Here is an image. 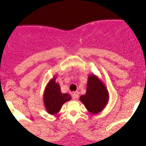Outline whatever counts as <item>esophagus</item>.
<instances>
[{
  "label": "esophagus",
  "instance_id": "esophagus-1",
  "mask_svg": "<svg viewBox=\"0 0 146 146\" xmlns=\"http://www.w3.org/2000/svg\"><path fill=\"white\" fill-rule=\"evenodd\" d=\"M72 97H73V99H77L78 97H79V92H73L72 93Z\"/></svg>",
  "mask_w": 146,
  "mask_h": 146
}]
</instances>
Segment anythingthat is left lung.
<instances>
[{"mask_svg": "<svg viewBox=\"0 0 146 146\" xmlns=\"http://www.w3.org/2000/svg\"><path fill=\"white\" fill-rule=\"evenodd\" d=\"M108 96L105 86L93 74L89 76L88 79L86 93L80 96V99L90 113L96 114L106 106Z\"/></svg>", "mask_w": 146, "mask_h": 146, "instance_id": "obj_1", "label": "left lung"}]
</instances>
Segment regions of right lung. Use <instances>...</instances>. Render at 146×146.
I'll list each match as a JSON object with an SVG mask.
<instances>
[{
  "mask_svg": "<svg viewBox=\"0 0 146 146\" xmlns=\"http://www.w3.org/2000/svg\"><path fill=\"white\" fill-rule=\"evenodd\" d=\"M56 77L53 78L48 83L44 92V104L47 112L50 114H56L65 102L71 99L68 93H62L59 84L55 82Z\"/></svg>",
  "mask_w": 146,
  "mask_h": 146,
  "instance_id": "add662e5",
  "label": "right lung"
}]
</instances>
